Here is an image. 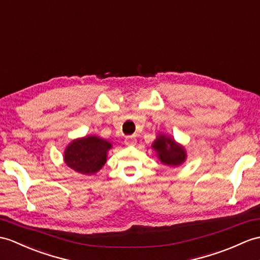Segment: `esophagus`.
Wrapping results in <instances>:
<instances>
[{
  "instance_id": "esophagus-1",
  "label": "esophagus",
  "mask_w": 260,
  "mask_h": 260,
  "mask_svg": "<svg viewBox=\"0 0 260 260\" xmlns=\"http://www.w3.org/2000/svg\"><path fill=\"white\" fill-rule=\"evenodd\" d=\"M125 144L127 145V146H134V145H136V138H135V136L134 135L126 136Z\"/></svg>"
}]
</instances>
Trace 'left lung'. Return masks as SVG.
<instances>
[{
	"mask_svg": "<svg viewBox=\"0 0 260 260\" xmlns=\"http://www.w3.org/2000/svg\"><path fill=\"white\" fill-rule=\"evenodd\" d=\"M152 147L157 153L158 159L167 166L182 165L187 157L186 150L182 145L164 134L157 135Z\"/></svg>",
	"mask_w": 260,
	"mask_h": 260,
	"instance_id": "1",
	"label": "left lung"
}]
</instances>
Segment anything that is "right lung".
<instances>
[{"label":"right lung","mask_w":260,"mask_h":260,"mask_svg":"<svg viewBox=\"0 0 260 260\" xmlns=\"http://www.w3.org/2000/svg\"><path fill=\"white\" fill-rule=\"evenodd\" d=\"M112 144L99 136H85L72 141L64 152L65 164L83 175H93L105 165Z\"/></svg>","instance_id":"add662e5"}]
</instances>
